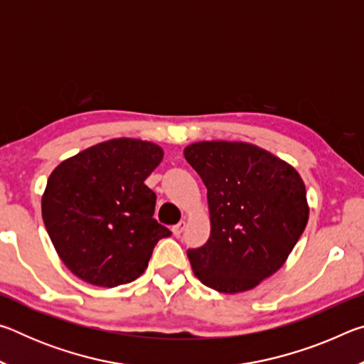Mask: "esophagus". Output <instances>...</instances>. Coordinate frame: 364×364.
Segmentation results:
<instances>
[{"label": "esophagus", "instance_id": "esophagus-1", "mask_svg": "<svg viewBox=\"0 0 364 364\" xmlns=\"http://www.w3.org/2000/svg\"><path fill=\"white\" fill-rule=\"evenodd\" d=\"M184 228H186V221L183 220V221H180V223L171 228V232H173L175 236H180V234L184 231Z\"/></svg>", "mask_w": 364, "mask_h": 364}]
</instances>
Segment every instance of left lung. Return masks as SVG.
<instances>
[{
    "instance_id": "8db88e82",
    "label": "left lung",
    "mask_w": 364,
    "mask_h": 364,
    "mask_svg": "<svg viewBox=\"0 0 364 364\" xmlns=\"http://www.w3.org/2000/svg\"><path fill=\"white\" fill-rule=\"evenodd\" d=\"M184 159L204 181L210 237L188 258L202 284L254 289L287 260L308 221L304 180L284 160L239 141H200Z\"/></svg>"
}]
</instances>
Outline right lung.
<instances>
[{"label": "right lung", "instance_id": "add662e5", "mask_svg": "<svg viewBox=\"0 0 364 364\" xmlns=\"http://www.w3.org/2000/svg\"><path fill=\"white\" fill-rule=\"evenodd\" d=\"M162 147L109 139L59 164L48 178L41 213L64 264L93 286L132 282L147 268L170 230L152 218L156 193L144 184L162 162Z\"/></svg>", "mask_w": 364, "mask_h": 364}]
</instances>
